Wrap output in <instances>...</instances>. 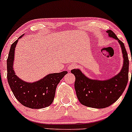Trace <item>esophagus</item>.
<instances>
[{
    "label": "esophagus",
    "mask_w": 132,
    "mask_h": 132,
    "mask_svg": "<svg viewBox=\"0 0 132 132\" xmlns=\"http://www.w3.org/2000/svg\"><path fill=\"white\" fill-rule=\"evenodd\" d=\"M75 67H76V65H75V64H70L68 65V70L70 71V70H71L72 69L75 68Z\"/></svg>",
    "instance_id": "esophagus-1"
}]
</instances>
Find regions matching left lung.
Masks as SVG:
<instances>
[{
	"instance_id": "left-lung-1",
	"label": "left lung",
	"mask_w": 132,
	"mask_h": 132,
	"mask_svg": "<svg viewBox=\"0 0 132 132\" xmlns=\"http://www.w3.org/2000/svg\"><path fill=\"white\" fill-rule=\"evenodd\" d=\"M106 32L109 37L117 40L121 46L123 57L121 71L106 80H98L88 77L80 69L71 70L75 77L74 86L79 102L90 108H104L112 105L122 94L128 81L129 60L124 43L112 30Z\"/></svg>"
}]
</instances>
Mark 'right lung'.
Segmentation results:
<instances>
[{
	"mask_svg": "<svg viewBox=\"0 0 132 132\" xmlns=\"http://www.w3.org/2000/svg\"><path fill=\"white\" fill-rule=\"evenodd\" d=\"M20 37L11 46L7 59V78L10 88L15 98L24 106L32 109L48 107L53 103L57 86L66 71L50 73L37 81L29 82L19 78L14 71L15 50Z\"/></svg>",
	"mask_w": 132,
	"mask_h": 132,
	"instance_id": "right-lung-1",
	"label": "right lung"
}]
</instances>
